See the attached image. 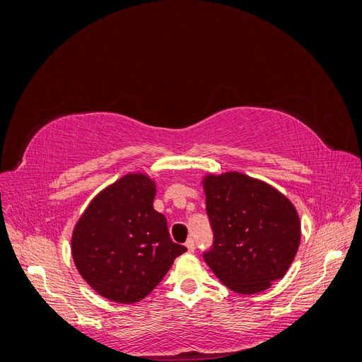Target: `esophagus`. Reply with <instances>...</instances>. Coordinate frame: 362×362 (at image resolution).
Masks as SVG:
<instances>
[{
    "label": "esophagus",
    "mask_w": 362,
    "mask_h": 362,
    "mask_svg": "<svg viewBox=\"0 0 362 362\" xmlns=\"http://www.w3.org/2000/svg\"><path fill=\"white\" fill-rule=\"evenodd\" d=\"M185 247H187L189 252H194V240L189 238L187 242H185Z\"/></svg>",
    "instance_id": "esophagus-1"
}]
</instances>
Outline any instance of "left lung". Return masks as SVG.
<instances>
[{
	"instance_id": "left-lung-1",
	"label": "left lung",
	"mask_w": 362,
	"mask_h": 362,
	"mask_svg": "<svg viewBox=\"0 0 362 362\" xmlns=\"http://www.w3.org/2000/svg\"><path fill=\"white\" fill-rule=\"evenodd\" d=\"M214 245L205 262L238 294H257L284 278L300 245L293 202L270 184L240 172L202 178Z\"/></svg>"
}]
</instances>
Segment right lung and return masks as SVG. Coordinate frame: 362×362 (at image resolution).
Here are the masks:
<instances>
[{
  "label": "right lung",
  "instance_id": "obj_1",
  "mask_svg": "<svg viewBox=\"0 0 362 362\" xmlns=\"http://www.w3.org/2000/svg\"><path fill=\"white\" fill-rule=\"evenodd\" d=\"M157 184L129 172L107 185L76 221L71 254L81 278L103 298L136 303L154 290L185 249L154 210Z\"/></svg>",
  "mask_w": 362,
  "mask_h": 362
}]
</instances>
